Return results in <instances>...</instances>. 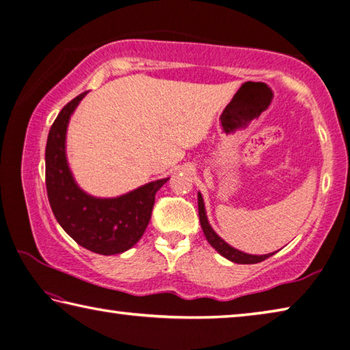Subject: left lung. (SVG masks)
Listing matches in <instances>:
<instances>
[{
    "instance_id": "8db88e82",
    "label": "left lung",
    "mask_w": 350,
    "mask_h": 350,
    "mask_svg": "<svg viewBox=\"0 0 350 350\" xmlns=\"http://www.w3.org/2000/svg\"><path fill=\"white\" fill-rule=\"evenodd\" d=\"M198 206H199V221H200V227L204 230V234L206 241L210 242V245L215 248V250L222 254L224 258H227L228 260H232V262L236 264H258V262H262L264 259L270 258L273 253H269V254H248L238 250V248L232 247L230 244H227L221 236H219L215 230L211 228V225L208 222V217H206V213H205V205H204V199H202V194L198 193Z\"/></svg>"
}]
</instances>
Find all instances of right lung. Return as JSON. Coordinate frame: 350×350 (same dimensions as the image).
I'll list each match as a JSON object with an SVG mask.
<instances>
[{"instance_id":"obj_1","label":"right lung","mask_w":350,"mask_h":350,"mask_svg":"<svg viewBox=\"0 0 350 350\" xmlns=\"http://www.w3.org/2000/svg\"><path fill=\"white\" fill-rule=\"evenodd\" d=\"M88 92L64 106L52 123L46 144V188L52 213L77 244L98 254L129 250L144 236L151 219L159 179L117 198H94L77 185L66 157L69 118Z\"/></svg>"}]
</instances>
